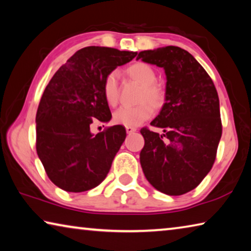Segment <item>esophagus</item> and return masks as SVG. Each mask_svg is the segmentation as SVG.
I'll return each mask as SVG.
<instances>
[{
  "mask_svg": "<svg viewBox=\"0 0 251 251\" xmlns=\"http://www.w3.org/2000/svg\"><path fill=\"white\" fill-rule=\"evenodd\" d=\"M126 131L127 134H133L136 131V128H134V127H126Z\"/></svg>",
  "mask_w": 251,
  "mask_h": 251,
  "instance_id": "esophagus-1",
  "label": "esophagus"
}]
</instances>
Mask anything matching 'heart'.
<instances>
[{"instance_id":"b5f03b06","label":"heart","mask_w":251,"mask_h":251,"mask_svg":"<svg viewBox=\"0 0 251 251\" xmlns=\"http://www.w3.org/2000/svg\"><path fill=\"white\" fill-rule=\"evenodd\" d=\"M126 73L131 79L142 85L138 95V101L141 103L135 106H122L114 113V121L126 127H136L151 117L152 107L155 109L163 107L166 100V94L163 88L156 84V72L146 63H135L127 67ZM103 95L108 105L115 106L118 103L120 90L117 72H110L105 77Z\"/></svg>"}]
</instances>
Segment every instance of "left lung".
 Instances as JSON below:
<instances>
[{
    "instance_id": "obj_1",
    "label": "left lung",
    "mask_w": 251,
    "mask_h": 251,
    "mask_svg": "<svg viewBox=\"0 0 251 251\" xmlns=\"http://www.w3.org/2000/svg\"><path fill=\"white\" fill-rule=\"evenodd\" d=\"M136 55V59L163 67L167 79L166 100L151 123L164 134L141 129L143 172L157 190L179 196L196 188L215 163L223 133L217 91L205 69L178 46Z\"/></svg>"
}]
</instances>
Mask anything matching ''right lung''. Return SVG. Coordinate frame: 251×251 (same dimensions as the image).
<instances>
[{"label":"right lung","mask_w":251,"mask_h":251,"mask_svg":"<svg viewBox=\"0 0 251 251\" xmlns=\"http://www.w3.org/2000/svg\"><path fill=\"white\" fill-rule=\"evenodd\" d=\"M136 56V52L87 46L67 59L50 78L36 113V151L53 184L70 193L99 186L126 138L115 125L92 134L93 122H109L103 95L108 73Z\"/></svg>","instance_id":"obj_1"}]
</instances>
